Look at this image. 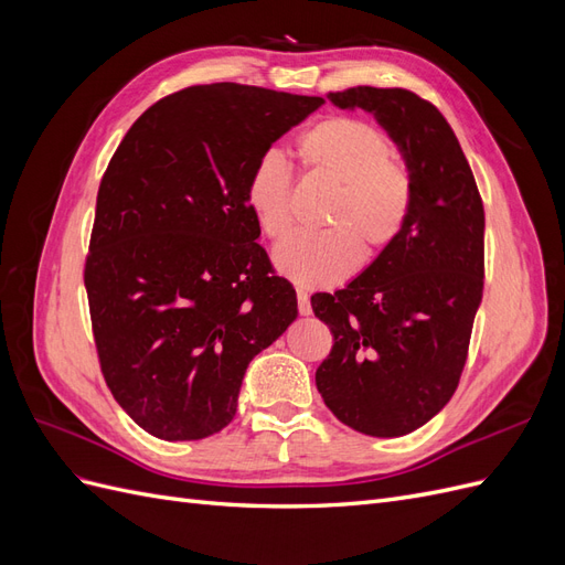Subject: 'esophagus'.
<instances>
[{"instance_id":"obj_1","label":"esophagus","mask_w":565,"mask_h":565,"mask_svg":"<svg viewBox=\"0 0 565 565\" xmlns=\"http://www.w3.org/2000/svg\"><path fill=\"white\" fill-rule=\"evenodd\" d=\"M297 306H299V313L301 316H309L311 313V299H309V292L306 289H297Z\"/></svg>"}]
</instances>
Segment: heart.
<instances>
[{"mask_svg": "<svg viewBox=\"0 0 565 565\" xmlns=\"http://www.w3.org/2000/svg\"><path fill=\"white\" fill-rule=\"evenodd\" d=\"M306 174L334 183L322 233L295 235L276 252V266L301 287H330L401 241L415 207V177L393 156L388 136L361 117H328L297 139ZM245 202L270 241L295 226L292 172L278 150L249 167Z\"/></svg>", "mask_w": 565, "mask_h": 565, "instance_id": "1", "label": "heart"}]
</instances>
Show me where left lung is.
<instances>
[{
  "label": "left lung",
  "mask_w": 565,
  "mask_h": 565,
  "mask_svg": "<svg viewBox=\"0 0 565 565\" xmlns=\"http://www.w3.org/2000/svg\"><path fill=\"white\" fill-rule=\"evenodd\" d=\"M328 98L380 119L415 177V207L401 241L349 287L311 297L332 332L316 386L351 429L405 436L446 407L467 365L486 276L483 200L431 100L401 87H351Z\"/></svg>",
  "instance_id": "obj_1"
}]
</instances>
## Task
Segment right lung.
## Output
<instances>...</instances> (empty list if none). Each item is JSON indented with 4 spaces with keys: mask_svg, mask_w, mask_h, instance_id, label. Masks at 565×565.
<instances>
[{
    "mask_svg": "<svg viewBox=\"0 0 565 565\" xmlns=\"http://www.w3.org/2000/svg\"><path fill=\"white\" fill-rule=\"evenodd\" d=\"M320 96L198 84L152 104L98 185L84 287L100 372L150 436L231 424L252 358L297 318L247 202L252 162Z\"/></svg>",
    "mask_w": 565,
    "mask_h": 565,
    "instance_id": "add662e5",
    "label": "right lung"
}]
</instances>
